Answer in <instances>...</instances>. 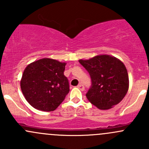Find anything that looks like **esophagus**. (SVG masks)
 <instances>
[{"instance_id": "obj_1", "label": "esophagus", "mask_w": 149, "mask_h": 149, "mask_svg": "<svg viewBox=\"0 0 149 149\" xmlns=\"http://www.w3.org/2000/svg\"><path fill=\"white\" fill-rule=\"evenodd\" d=\"M77 87L79 88V89L81 90V91H84V90L85 89V88H84V86L83 84H79V85L77 86Z\"/></svg>"}]
</instances>
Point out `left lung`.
<instances>
[{"mask_svg": "<svg viewBox=\"0 0 149 149\" xmlns=\"http://www.w3.org/2000/svg\"><path fill=\"white\" fill-rule=\"evenodd\" d=\"M91 79V87L86 94L100 109H109L120 103L129 88L127 70L123 62L109 55H99L79 60Z\"/></svg>", "mask_w": 149, "mask_h": 149, "instance_id": "1", "label": "left lung"}]
</instances>
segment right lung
<instances>
[{
  "mask_svg": "<svg viewBox=\"0 0 149 149\" xmlns=\"http://www.w3.org/2000/svg\"><path fill=\"white\" fill-rule=\"evenodd\" d=\"M65 65L52 58H42L26 66L20 86L30 105L50 112L62 103L69 92L68 80L63 73Z\"/></svg>",
  "mask_w": 149,
  "mask_h": 149,
  "instance_id": "right-lung-1",
  "label": "right lung"
}]
</instances>
